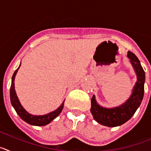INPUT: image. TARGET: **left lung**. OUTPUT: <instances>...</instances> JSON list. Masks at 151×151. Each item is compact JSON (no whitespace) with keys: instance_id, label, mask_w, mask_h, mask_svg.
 <instances>
[{"instance_id":"obj_1","label":"left lung","mask_w":151,"mask_h":151,"mask_svg":"<svg viewBox=\"0 0 151 151\" xmlns=\"http://www.w3.org/2000/svg\"><path fill=\"white\" fill-rule=\"evenodd\" d=\"M127 57L130 60V63L137 76V82L129 99L120 106L113 108H105L100 106L96 101L94 95H93L91 100V113L94 120L101 125L108 127H115L122 125L132 117L143 100L145 73L138 58L132 52L128 51Z\"/></svg>"}]
</instances>
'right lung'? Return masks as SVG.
Returning a JSON list of instances; mask_svg holds the SVG:
<instances>
[{
	"label": "right lung",
	"mask_w": 151,
	"mask_h": 151,
	"mask_svg": "<svg viewBox=\"0 0 151 151\" xmlns=\"http://www.w3.org/2000/svg\"><path fill=\"white\" fill-rule=\"evenodd\" d=\"M21 64L19 65L17 69L14 72L12 77V82L11 86H10V102H11L12 106L15 109L16 112L19 115V116L22 119V120L25 121L27 123L30 124L32 125H37V126H44L47 124L50 123L52 120H54L56 117H57L60 115V113L63 110V108L64 106V101L62 103V104L57 108V110L54 111L49 113L47 114L42 116H35L32 115L30 113H28L23 106L21 105L20 102L19 101L18 97L15 91V87H14V80H15V76L17 75L18 69L20 67Z\"/></svg>",
	"instance_id": "1"
}]
</instances>
